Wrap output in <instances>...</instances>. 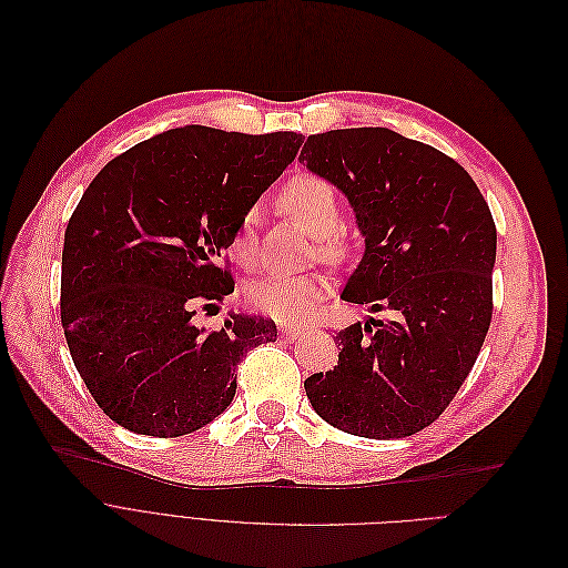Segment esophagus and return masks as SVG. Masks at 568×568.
Listing matches in <instances>:
<instances>
[{"label":"esophagus","mask_w":568,"mask_h":568,"mask_svg":"<svg viewBox=\"0 0 568 568\" xmlns=\"http://www.w3.org/2000/svg\"><path fill=\"white\" fill-rule=\"evenodd\" d=\"M280 331L286 339H298L303 335V328H295V326H282Z\"/></svg>","instance_id":"34e87169"}]
</instances>
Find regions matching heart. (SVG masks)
Returning a JSON list of instances; mask_svg holds the SVG:
<instances>
[{
    "mask_svg": "<svg viewBox=\"0 0 568 568\" xmlns=\"http://www.w3.org/2000/svg\"><path fill=\"white\" fill-rule=\"evenodd\" d=\"M280 207L316 237V252L323 261L342 263L351 254V242L339 231V196L335 186L318 175L305 173L288 180L277 199ZM256 247L254 217L242 220L233 250L240 258H252ZM328 295V282L321 275L263 277L252 284L250 303L256 312L280 323H303L318 314Z\"/></svg>",
    "mask_w": 568,
    "mask_h": 568,
    "instance_id": "obj_1",
    "label": "heart"
}]
</instances>
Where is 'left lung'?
I'll list each match as a JSON object with an SVG mask.
<instances>
[{
	"label": "left lung",
	"instance_id": "obj_1",
	"mask_svg": "<svg viewBox=\"0 0 568 568\" xmlns=\"http://www.w3.org/2000/svg\"><path fill=\"white\" fill-rule=\"evenodd\" d=\"M301 161L348 199L365 237L342 298L393 314L339 331V361L305 379L307 397L348 435L412 437L442 416L488 335L490 207L455 159L384 126L314 133Z\"/></svg>",
	"mask_w": 568,
	"mask_h": 568
}]
</instances>
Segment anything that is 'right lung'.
Wrapping results in <instances>:
<instances>
[{"mask_svg": "<svg viewBox=\"0 0 568 568\" xmlns=\"http://www.w3.org/2000/svg\"><path fill=\"white\" fill-rule=\"evenodd\" d=\"M303 141L186 124L90 182L64 233L60 310L73 365L108 418L136 435H189L226 412L242 356L277 339L261 316L231 314L222 331L194 316L233 291L217 258Z\"/></svg>", "mask_w": 568, "mask_h": 568, "instance_id": "add662e5", "label": "right lung"}]
</instances>
